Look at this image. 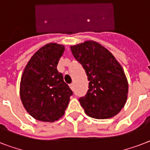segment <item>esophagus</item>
<instances>
[{
    "mask_svg": "<svg viewBox=\"0 0 150 150\" xmlns=\"http://www.w3.org/2000/svg\"><path fill=\"white\" fill-rule=\"evenodd\" d=\"M69 87H70V89H71V90H74V88H75V86H74V84H73V83H71V84L69 85Z\"/></svg>",
    "mask_w": 150,
    "mask_h": 150,
    "instance_id": "esophagus-1",
    "label": "esophagus"
}]
</instances>
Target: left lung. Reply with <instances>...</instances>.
<instances>
[{"label":"left lung","mask_w":150,"mask_h":150,"mask_svg":"<svg viewBox=\"0 0 150 150\" xmlns=\"http://www.w3.org/2000/svg\"><path fill=\"white\" fill-rule=\"evenodd\" d=\"M71 50L89 81L86 95L79 99L85 113L96 119L117 115L125 107L128 93V80L121 64L96 41L71 46Z\"/></svg>","instance_id":"8db88e82"}]
</instances>
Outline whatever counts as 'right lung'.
<instances>
[{
  "label": "right lung",
  "mask_w": 150,
  "mask_h": 150,
  "mask_svg": "<svg viewBox=\"0 0 150 150\" xmlns=\"http://www.w3.org/2000/svg\"><path fill=\"white\" fill-rule=\"evenodd\" d=\"M64 51L62 44H46L32 56L22 72L20 98L26 111L38 121L61 118L73 94L57 69Z\"/></svg>",
  "instance_id": "obj_1"
}]
</instances>
